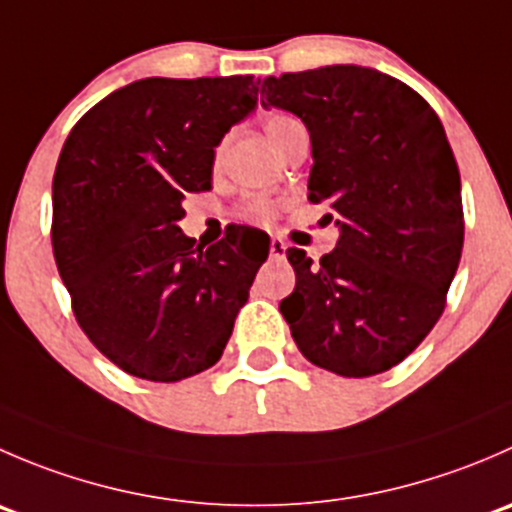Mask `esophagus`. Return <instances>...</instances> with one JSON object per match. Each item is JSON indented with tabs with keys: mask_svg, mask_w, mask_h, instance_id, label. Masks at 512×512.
<instances>
[{
	"mask_svg": "<svg viewBox=\"0 0 512 512\" xmlns=\"http://www.w3.org/2000/svg\"><path fill=\"white\" fill-rule=\"evenodd\" d=\"M270 255H272V260H285L287 242L280 240V237H272V240H270Z\"/></svg>",
	"mask_w": 512,
	"mask_h": 512,
	"instance_id": "34e87169",
	"label": "esophagus"
}]
</instances>
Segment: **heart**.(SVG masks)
<instances>
[{
	"mask_svg": "<svg viewBox=\"0 0 512 512\" xmlns=\"http://www.w3.org/2000/svg\"><path fill=\"white\" fill-rule=\"evenodd\" d=\"M292 126H297V121H294L292 116H287V113H272V116H267L265 131H267V136H270L272 146H275V143L280 141V138L285 136ZM223 156H225V143H220V146L215 148V165L223 163ZM247 215H250L252 220H257V223H270L272 215H275V208H272L270 200L257 198L247 205Z\"/></svg>",
	"mask_w": 512,
	"mask_h": 512,
	"instance_id": "obj_1",
	"label": "heart"
}]
</instances>
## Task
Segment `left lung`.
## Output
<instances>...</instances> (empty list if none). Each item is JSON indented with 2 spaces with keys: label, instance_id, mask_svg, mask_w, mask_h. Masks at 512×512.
<instances>
[{
  "label": "left lung",
  "instance_id": "1",
  "mask_svg": "<svg viewBox=\"0 0 512 512\" xmlns=\"http://www.w3.org/2000/svg\"><path fill=\"white\" fill-rule=\"evenodd\" d=\"M262 94L307 126L309 200H327L339 227L319 262L287 250L297 285L282 317L312 364L381 374L426 339L461 262V175L446 131L414 89L366 66L267 76Z\"/></svg>",
  "mask_w": 512,
  "mask_h": 512
}]
</instances>
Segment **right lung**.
<instances>
[{"instance_id":"add662e5","label":"right lung","mask_w":512,"mask_h":512,"mask_svg":"<svg viewBox=\"0 0 512 512\" xmlns=\"http://www.w3.org/2000/svg\"><path fill=\"white\" fill-rule=\"evenodd\" d=\"M252 76L141 79L98 101L56 163V267L86 337L126 374L188 379L223 356L270 255L237 225L208 250L183 235V200L210 190L215 148L257 106Z\"/></svg>"}]
</instances>
